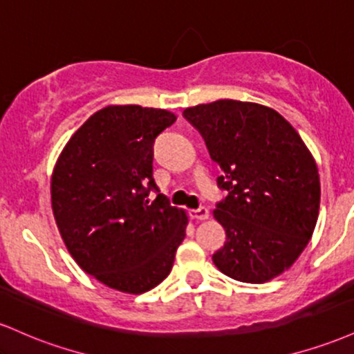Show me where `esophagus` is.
<instances>
[{"instance_id":"34e87169","label":"esophagus","mask_w":354,"mask_h":354,"mask_svg":"<svg viewBox=\"0 0 354 354\" xmlns=\"http://www.w3.org/2000/svg\"><path fill=\"white\" fill-rule=\"evenodd\" d=\"M191 216L194 219H200V221H205V219L209 218V209L206 206H201V208L191 211Z\"/></svg>"}]
</instances>
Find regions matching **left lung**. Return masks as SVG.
Masks as SVG:
<instances>
[{"mask_svg":"<svg viewBox=\"0 0 354 354\" xmlns=\"http://www.w3.org/2000/svg\"><path fill=\"white\" fill-rule=\"evenodd\" d=\"M183 116L201 133L228 191L213 211L226 231L214 265L243 283L290 270L310 243L321 200L318 166L301 136L278 111L250 101L218 100Z\"/></svg>","mask_w":354,"mask_h":354,"instance_id":"1","label":"left lung"}]
</instances>
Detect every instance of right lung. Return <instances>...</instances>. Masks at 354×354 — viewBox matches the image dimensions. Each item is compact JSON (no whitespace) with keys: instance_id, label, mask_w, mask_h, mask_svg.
Wrapping results in <instances>:
<instances>
[{"instance_id":"right-lung-1","label":"right lung","mask_w":354,"mask_h":354,"mask_svg":"<svg viewBox=\"0 0 354 354\" xmlns=\"http://www.w3.org/2000/svg\"><path fill=\"white\" fill-rule=\"evenodd\" d=\"M176 116L138 104L91 115L64 145L51 174V208L78 266L121 293L141 295L173 268L188 214L153 180V145Z\"/></svg>"}]
</instances>
